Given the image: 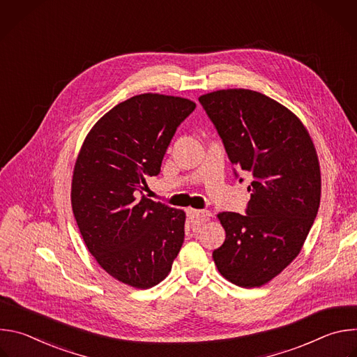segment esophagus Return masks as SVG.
Masks as SVG:
<instances>
[{"label": "esophagus", "instance_id": "1", "mask_svg": "<svg viewBox=\"0 0 357 357\" xmlns=\"http://www.w3.org/2000/svg\"><path fill=\"white\" fill-rule=\"evenodd\" d=\"M188 216L192 222L195 223H203L209 220V218L212 216V212L209 211H196V209H188Z\"/></svg>", "mask_w": 357, "mask_h": 357}]
</instances>
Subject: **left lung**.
<instances>
[{"instance_id":"left-lung-1","label":"left lung","mask_w":357,"mask_h":357,"mask_svg":"<svg viewBox=\"0 0 357 357\" xmlns=\"http://www.w3.org/2000/svg\"><path fill=\"white\" fill-rule=\"evenodd\" d=\"M199 101L231 165L252 178L247 215H218L226 240L213 251L215 264L231 284L261 287L296 259L317 218L321 168L314 141L289 109L263 93L223 89Z\"/></svg>"}]
</instances>
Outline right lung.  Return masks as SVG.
<instances>
[{
    "mask_svg": "<svg viewBox=\"0 0 357 357\" xmlns=\"http://www.w3.org/2000/svg\"><path fill=\"white\" fill-rule=\"evenodd\" d=\"M189 98L134 96L86 135L73 168L72 209L98 266L138 289L160 284L185 238L186 215L134 192L155 176L178 126L195 110Z\"/></svg>",
    "mask_w": 357,
    "mask_h": 357,
    "instance_id": "add662e5",
    "label": "right lung"
}]
</instances>
